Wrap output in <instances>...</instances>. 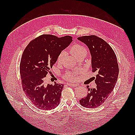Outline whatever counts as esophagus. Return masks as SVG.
<instances>
[{
    "mask_svg": "<svg viewBox=\"0 0 135 135\" xmlns=\"http://www.w3.org/2000/svg\"><path fill=\"white\" fill-rule=\"evenodd\" d=\"M68 86H72V87H75V86H78V85L77 84H67Z\"/></svg>",
    "mask_w": 135,
    "mask_h": 135,
    "instance_id": "1",
    "label": "esophagus"
}]
</instances>
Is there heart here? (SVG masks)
Wrapping results in <instances>:
<instances>
[{
    "mask_svg": "<svg viewBox=\"0 0 135 135\" xmlns=\"http://www.w3.org/2000/svg\"><path fill=\"white\" fill-rule=\"evenodd\" d=\"M70 53L73 56L75 57L76 59H78V57L81 56H85L87 55L88 51L87 49L84 47V46L81 45H76L71 47L70 49ZM65 56V52L64 51L60 52L57 58V62L59 64H61L64 60ZM79 72V70H75L73 72L68 71L65 73L63 75V78L65 80L69 82H74L75 81L77 78V74Z\"/></svg>",
    "mask_w": 135,
    "mask_h": 135,
    "instance_id": "b5f03b06",
    "label": "heart"
}]
</instances>
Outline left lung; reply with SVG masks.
Here are the masks:
<instances>
[{
    "label": "left lung",
    "instance_id": "8db88e82",
    "mask_svg": "<svg viewBox=\"0 0 135 135\" xmlns=\"http://www.w3.org/2000/svg\"><path fill=\"white\" fill-rule=\"evenodd\" d=\"M87 46L91 56L92 72L97 73L96 88L88 87L87 96L79 100L80 104L94 108L102 105L114 90L118 79L119 67L113 49L103 39L95 35L78 38Z\"/></svg>",
    "mask_w": 135,
    "mask_h": 135
}]
</instances>
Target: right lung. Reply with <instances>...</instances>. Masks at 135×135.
<instances>
[{
    "instance_id": "right-lung-1",
    "label": "right lung",
    "mask_w": 135,
    "mask_h": 135,
    "mask_svg": "<svg viewBox=\"0 0 135 135\" xmlns=\"http://www.w3.org/2000/svg\"><path fill=\"white\" fill-rule=\"evenodd\" d=\"M73 41L70 36L58 38L44 34L31 41L21 56L20 72L25 95L33 105L43 110L59 105L64 85L45 86L44 78L50 73L59 54Z\"/></svg>"
}]
</instances>
